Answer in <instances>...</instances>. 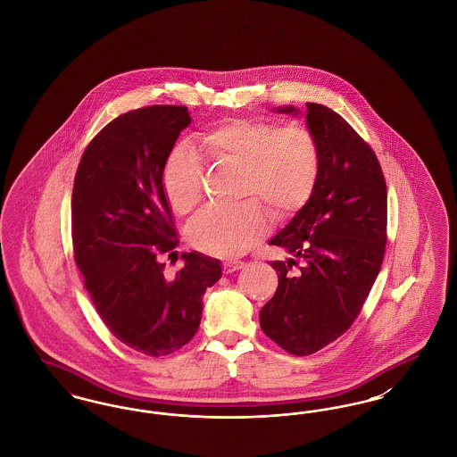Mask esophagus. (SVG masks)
<instances>
[{
  "mask_svg": "<svg viewBox=\"0 0 457 457\" xmlns=\"http://www.w3.org/2000/svg\"><path fill=\"white\" fill-rule=\"evenodd\" d=\"M243 267H245L243 262H224L222 270H224V274H233V272H237V270H241Z\"/></svg>",
  "mask_w": 457,
  "mask_h": 457,
  "instance_id": "1",
  "label": "esophagus"
}]
</instances>
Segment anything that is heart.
<instances>
[{"label": "heart", "mask_w": 457, "mask_h": 457, "mask_svg": "<svg viewBox=\"0 0 457 457\" xmlns=\"http://www.w3.org/2000/svg\"><path fill=\"white\" fill-rule=\"evenodd\" d=\"M196 151L224 170L241 171L237 209H207L190 228L202 253L231 259L248 252L267 233L263 204L274 218L300 211L313 194L320 155L312 131L302 125L281 129L265 120H226L198 135ZM162 188L174 212L188 216L204 200V170L192 149L170 154Z\"/></svg>", "instance_id": "heart-1"}]
</instances>
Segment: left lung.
I'll return each mask as SVG.
<instances>
[{
    "instance_id": "1",
    "label": "left lung",
    "mask_w": 457,
    "mask_h": 457,
    "mask_svg": "<svg viewBox=\"0 0 457 457\" xmlns=\"http://www.w3.org/2000/svg\"><path fill=\"white\" fill-rule=\"evenodd\" d=\"M278 112L300 116L295 106ZM320 166L313 194L269 245L279 286L259 313L262 330L291 354H312L348 330L375 283L387 241V187L369 144L336 111L306 103Z\"/></svg>"
}]
</instances>
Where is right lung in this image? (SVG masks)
I'll return each mask as SVG.
<instances>
[{"mask_svg": "<svg viewBox=\"0 0 457 457\" xmlns=\"http://www.w3.org/2000/svg\"><path fill=\"white\" fill-rule=\"evenodd\" d=\"M185 106H149L112 120L88 144L75 174L71 239L75 262L111 334L147 356H164L195 336L202 298L220 279V262L181 253L183 269L166 279L159 253L178 245L162 170Z\"/></svg>", "mask_w": 457, "mask_h": 457, "instance_id": "1", "label": "right lung"}]
</instances>
